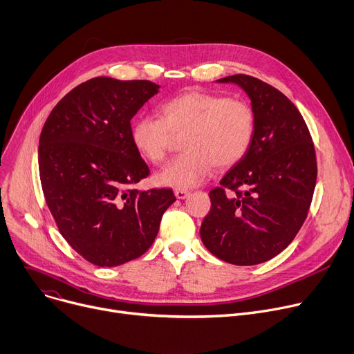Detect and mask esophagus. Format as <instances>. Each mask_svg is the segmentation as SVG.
<instances>
[{
	"mask_svg": "<svg viewBox=\"0 0 354 354\" xmlns=\"http://www.w3.org/2000/svg\"><path fill=\"white\" fill-rule=\"evenodd\" d=\"M187 195H189V191H186V189H175V196L178 199H185Z\"/></svg>",
	"mask_w": 354,
	"mask_h": 354,
	"instance_id": "esophagus-1",
	"label": "esophagus"
}]
</instances>
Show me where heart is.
Here are the masks:
<instances>
[{
  "mask_svg": "<svg viewBox=\"0 0 354 354\" xmlns=\"http://www.w3.org/2000/svg\"><path fill=\"white\" fill-rule=\"evenodd\" d=\"M159 115L133 124L132 142L152 163L167 159L175 135H183L182 155L158 174V182L189 189L209 178L214 167L230 168L249 152L256 131L253 108L243 100L189 91L165 101Z\"/></svg>",
  "mask_w": 354,
  "mask_h": 354,
  "instance_id": "obj_1",
  "label": "heart"
}]
</instances>
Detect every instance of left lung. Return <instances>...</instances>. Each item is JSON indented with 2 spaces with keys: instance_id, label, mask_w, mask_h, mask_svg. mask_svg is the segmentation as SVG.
I'll list each match as a JSON object with an SVG mask.
<instances>
[{
  "instance_id": "1",
  "label": "left lung",
  "mask_w": 354,
  "mask_h": 354,
  "mask_svg": "<svg viewBox=\"0 0 354 354\" xmlns=\"http://www.w3.org/2000/svg\"><path fill=\"white\" fill-rule=\"evenodd\" d=\"M218 81L245 89L256 131L245 158L209 192L212 207L201 239L221 261L252 266L286 249L301 227L316 186V152L308 125L285 93L243 74Z\"/></svg>"
}]
</instances>
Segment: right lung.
I'll list each match as a JSON object with an SVG mask.
<instances>
[{
  "label": "right lung",
  "mask_w": 354,
  "mask_h": 354,
  "mask_svg": "<svg viewBox=\"0 0 354 354\" xmlns=\"http://www.w3.org/2000/svg\"><path fill=\"white\" fill-rule=\"evenodd\" d=\"M158 88L145 80L92 78L66 93L41 131L45 202L68 245L101 268L142 256L176 201L172 189L132 187L151 171L132 142L131 120Z\"/></svg>",
  "instance_id": "obj_1"
}]
</instances>
